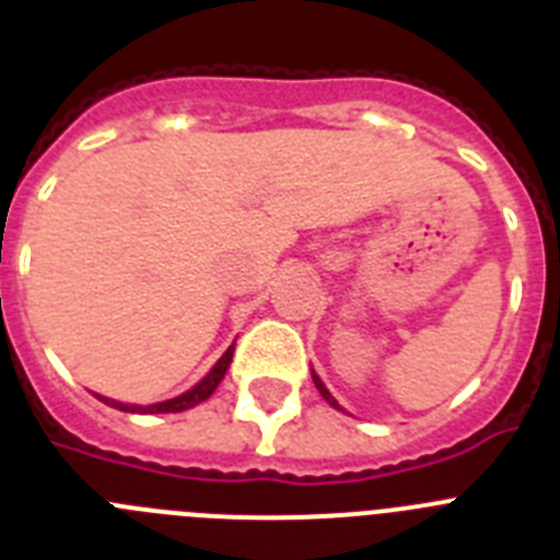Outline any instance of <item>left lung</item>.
<instances>
[{
	"label": "left lung",
	"instance_id": "8db88e82",
	"mask_svg": "<svg viewBox=\"0 0 560 560\" xmlns=\"http://www.w3.org/2000/svg\"><path fill=\"white\" fill-rule=\"evenodd\" d=\"M314 384H316V389H319V395H323V398L328 400L330 407H336V409H339V404H336V400H334V395H330L328 389H325V384H323V381H319V375H314Z\"/></svg>",
	"mask_w": 560,
	"mask_h": 560
}]
</instances>
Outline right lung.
<instances>
[{
    "label": "right lung",
    "instance_id": "1",
    "mask_svg": "<svg viewBox=\"0 0 560 560\" xmlns=\"http://www.w3.org/2000/svg\"><path fill=\"white\" fill-rule=\"evenodd\" d=\"M232 353H235V345H230V348H226V353L221 355L219 361H215V368H212L210 373H207L205 378H201L199 384H196V387L187 389V393H182L179 398L162 400V404H153V407H133V404H131V407H128V404H117V400H108V398H101V400H106L108 407L122 409V412H151V415L153 412H182V409L196 407V404H201V400H207L212 393H215V387H219L221 378H224L226 368H230Z\"/></svg>",
    "mask_w": 560,
    "mask_h": 560
}]
</instances>
